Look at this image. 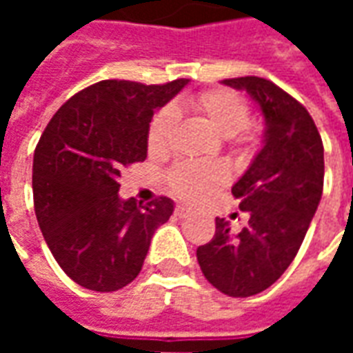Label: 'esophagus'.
<instances>
[{"mask_svg": "<svg viewBox=\"0 0 353 353\" xmlns=\"http://www.w3.org/2000/svg\"><path fill=\"white\" fill-rule=\"evenodd\" d=\"M191 214V210L185 206H176V215L177 217H187V215Z\"/></svg>", "mask_w": 353, "mask_h": 353, "instance_id": "obj_1", "label": "esophagus"}]
</instances>
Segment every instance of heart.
<instances>
[{"label":"heart","mask_w":353,"mask_h":353,"mask_svg":"<svg viewBox=\"0 0 353 353\" xmlns=\"http://www.w3.org/2000/svg\"><path fill=\"white\" fill-rule=\"evenodd\" d=\"M191 108L199 111L206 119L210 126L223 138H238V141H248L252 138L245 132V124L250 119V108L242 96L232 92L229 88H212L192 96ZM176 109L172 105L162 108L147 130V149L151 154H162L168 151L172 130L176 126ZM170 191L177 199L187 202H199L206 199L212 192L227 181V170L221 164H210V162L183 161L177 162L170 170L168 176Z\"/></svg>","instance_id":"1"}]
</instances>
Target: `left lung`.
<instances>
[{"instance_id": "obj_1", "label": "left lung", "mask_w": 353, "mask_h": 353, "mask_svg": "<svg viewBox=\"0 0 353 353\" xmlns=\"http://www.w3.org/2000/svg\"><path fill=\"white\" fill-rule=\"evenodd\" d=\"M245 90L265 117L261 151L232 185L250 215L238 234L215 219L212 242L196 250L206 280L229 296H252L288 270L303 244L323 192V143L303 103L263 77L225 79Z\"/></svg>"}]
</instances>
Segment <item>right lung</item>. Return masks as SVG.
I'll list each match as a JSON object with an SVG mask.
<instances>
[{
	"instance_id": "1",
	"label": "right lung",
	"mask_w": 353,
	"mask_h": 353,
	"mask_svg": "<svg viewBox=\"0 0 353 353\" xmlns=\"http://www.w3.org/2000/svg\"><path fill=\"white\" fill-rule=\"evenodd\" d=\"M189 79L166 85L100 81L50 119L34 153V206L62 270L90 291H117L141 270L154 230L174 202L119 196L121 170L147 159L154 111Z\"/></svg>"
}]
</instances>
